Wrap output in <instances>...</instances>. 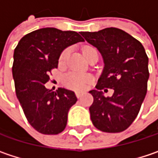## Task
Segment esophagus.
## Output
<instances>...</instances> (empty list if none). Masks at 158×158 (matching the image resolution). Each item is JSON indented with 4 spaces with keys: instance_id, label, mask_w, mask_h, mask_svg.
I'll return each instance as SVG.
<instances>
[{
    "instance_id": "34e87169",
    "label": "esophagus",
    "mask_w": 158,
    "mask_h": 158,
    "mask_svg": "<svg viewBox=\"0 0 158 158\" xmlns=\"http://www.w3.org/2000/svg\"><path fill=\"white\" fill-rule=\"evenodd\" d=\"M75 95H76L77 98H81L83 94H82V93H80V92H75Z\"/></svg>"
}]
</instances>
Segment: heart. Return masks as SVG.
Here are the masks:
<instances>
[{
	"instance_id": "obj_1",
	"label": "heart",
	"mask_w": 158,
	"mask_h": 158,
	"mask_svg": "<svg viewBox=\"0 0 158 158\" xmlns=\"http://www.w3.org/2000/svg\"><path fill=\"white\" fill-rule=\"evenodd\" d=\"M93 51L97 50L92 47H85L84 48V55L85 56V57H87L88 55ZM68 54H69L68 48L63 50L62 53L60 54L59 60H58L60 64H64L65 63L67 56H68ZM63 82H64V85L70 89H73L75 91H83L86 88L87 85L90 83V77L86 74L77 73L75 71H71L64 76Z\"/></svg>"
}]
</instances>
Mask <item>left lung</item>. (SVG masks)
Masks as SVG:
<instances>
[{
  "instance_id": "1",
  "label": "left lung",
  "mask_w": 158,
  "mask_h": 158,
  "mask_svg": "<svg viewBox=\"0 0 158 158\" xmlns=\"http://www.w3.org/2000/svg\"><path fill=\"white\" fill-rule=\"evenodd\" d=\"M85 40L97 48L103 57L104 69L96 90L89 93L94 102L89 108L96 129L117 133L127 130L138 116L148 91V57L144 47L127 32L106 28L98 32H81ZM113 89L111 97L102 89Z\"/></svg>"
}]
</instances>
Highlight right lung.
<instances>
[{"instance_id":"1","label":"right lung","mask_w":158,"mask_h":158,"mask_svg":"<svg viewBox=\"0 0 158 158\" xmlns=\"http://www.w3.org/2000/svg\"><path fill=\"white\" fill-rule=\"evenodd\" d=\"M84 41L75 31L44 28L19 40L14 50L12 75L17 98L28 123L40 133L56 135L65 129L69 109L76 102L73 91L47 89L51 71L57 68L65 48Z\"/></svg>"}]
</instances>
